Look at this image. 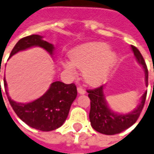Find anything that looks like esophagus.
I'll return each mask as SVG.
<instances>
[{"label": "esophagus", "mask_w": 154, "mask_h": 154, "mask_svg": "<svg viewBox=\"0 0 154 154\" xmlns=\"http://www.w3.org/2000/svg\"><path fill=\"white\" fill-rule=\"evenodd\" d=\"M77 92H78V94H86L85 89H84L83 88H82V87H78V88H77Z\"/></svg>", "instance_id": "1"}]
</instances>
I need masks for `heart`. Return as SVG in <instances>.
I'll return each instance as SVG.
<instances>
[{"mask_svg":"<svg viewBox=\"0 0 154 154\" xmlns=\"http://www.w3.org/2000/svg\"><path fill=\"white\" fill-rule=\"evenodd\" d=\"M70 59L64 64L65 69L70 73L75 72V66L84 69L83 75L88 83L97 85L107 78L116 60V55L103 43H88L74 48L70 52Z\"/></svg>","mask_w":154,"mask_h":154,"instance_id":"b5f03b06","label":"heart"}]
</instances>
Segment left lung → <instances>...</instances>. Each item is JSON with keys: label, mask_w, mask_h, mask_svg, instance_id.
<instances>
[{"label": "left lung", "mask_w": 154, "mask_h": 154, "mask_svg": "<svg viewBox=\"0 0 154 154\" xmlns=\"http://www.w3.org/2000/svg\"><path fill=\"white\" fill-rule=\"evenodd\" d=\"M131 50L137 60L143 66L144 69L145 82L147 86L148 71L145 60L137 47L131 45ZM103 86H100L94 89L87 90L88 93V98L90 99L89 119L91 125L95 131L102 134L115 135L121 133V131L129 128L137 121L145 103L147 92H145L142 96L141 102L133 111L128 114H117L108 107L103 96Z\"/></svg>", "instance_id": "1"}]
</instances>
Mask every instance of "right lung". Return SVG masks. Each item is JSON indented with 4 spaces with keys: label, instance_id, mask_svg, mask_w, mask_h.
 Instances as JSON below:
<instances>
[{
    "label": "right lung",
    "instance_id": "1",
    "mask_svg": "<svg viewBox=\"0 0 154 154\" xmlns=\"http://www.w3.org/2000/svg\"><path fill=\"white\" fill-rule=\"evenodd\" d=\"M33 46L41 47L51 55H53L55 50L54 45L45 41L42 36L33 34L21 38L12 49L10 57ZM4 87L7 99L17 116L30 127L42 131H53L63 125L77 94V87L74 83L66 84L56 81L51 83L48 91L39 99L30 103H17L10 98L5 79Z\"/></svg>",
    "mask_w": 154,
    "mask_h": 154
}]
</instances>
